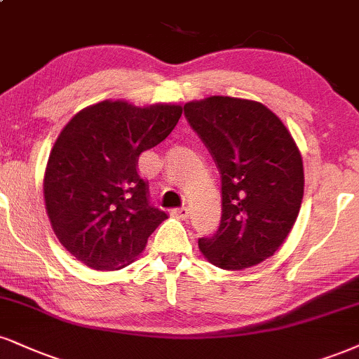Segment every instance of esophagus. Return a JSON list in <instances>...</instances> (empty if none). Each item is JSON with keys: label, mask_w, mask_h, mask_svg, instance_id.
<instances>
[{"label": "esophagus", "mask_w": 359, "mask_h": 359, "mask_svg": "<svg viewBox=\"0 0 359 359\" xmlns=\"http://www.w3.org/2000/svg\"><path fill=\"white\" fill-rule=\"evenodd\" d=\"M189 214H191V209H189V207H179V209L172 210V215L177 219H187Z\"/></svg>", "instance_id": "esophagus-1"}]
</instances>
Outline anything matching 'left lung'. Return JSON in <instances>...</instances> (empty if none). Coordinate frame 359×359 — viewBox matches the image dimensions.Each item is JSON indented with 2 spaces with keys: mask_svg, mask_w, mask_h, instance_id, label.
<instances>
[{
  "mask_svg": "<svg viewBox=\"0 0 359 359\" xmlns=\"http://www.w3.org/2000/svg\"><path fill=\"white\" fill-rule=\"evenodd\" d=\"M185 118L221 172L222 217L198 248L214 266L241 271L271 257L299 214L301 154L284 123L259 102L210 97L184 105Z\"/></svg>",
  "mask_w": 359,
  "mask_h": 359,
  "instance_id": "obj_1",
  "label": "left lung"
}]
</instances>
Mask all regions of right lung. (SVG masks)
Listing matches in <instances>:
<instances>
[{"mask_svg": "<svg viewBox=\"0 0 359 359\" xmlns=\"http://www.w3.org/2000/svg\"><path fill=\"white\" fill-rule=\"evenodd\" d=\"M179 105L145 109L102 102L76 114L51 150L45 172L46 212L56 237L92 269L128 266L167 219L150 202L138 155L165 140Z\"/></svg>", "mask_w": 359, "mask_h": 359, "instance_id": "1", "label": "right lung"}]
</instances>
